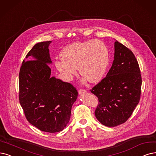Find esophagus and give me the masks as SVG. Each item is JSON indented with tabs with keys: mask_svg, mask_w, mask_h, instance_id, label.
Instances as JSON below:
<instances>
[{
	"mask_svg": "<svg viewBox=\"0 0 156 156\" xmlns=\"http://www.w3.org/2000/svg\"><path fill=\"white\" fill-rule=\"evenodd\" d=\"M86 92H87V90H85V89H80L78 90V93H79V94H82L83 93H85Z\"/></svg>",
	"mask_w": 156,
	"mask_h": 156,
	"instance_id": "1",
	"label": "esophagus"
}]
</instances>
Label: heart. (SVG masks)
<instances>
[{"mask_svg":"<svg viewBox=\"0 0 156 156\" xmlns=\"http://www.w3.org/2000/svg\"><path fill=\"white\" fill-rule=\"evenodd\" d=\"M61 60L56 61V69L67 81H71L76 74V69L90 83L100 81L109 62L108 51L100 40L74 42L63 48L60 53Z\"/></svg>","mask_w":156,"mask_h":156,"instance_id":"heart-1","label":"heart"}]
</instances>
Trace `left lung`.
<instances>
[{
	"label": "left lung",
	"instance_id": "left-lung-1",
	"mask_svg": "<svg viewBox=\"0 0 156 156\" xmlns=\"http://www.w3.org/2000/svg\"><path fill=\"white\" fill-rule=\"evenodd\" d=\"M140 73L133 53L116 40L111 68L106 77L90 90L98 98L94 113L102 125L112 127L130 118L140 100Z\"/></svg>",
	"mask_w": 156,
	"mask_h": 156
}]
</instances>
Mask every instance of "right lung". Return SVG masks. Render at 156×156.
Segmentation results:
<instances>
[{"label":"right lung","mask_w":156,"mask_h":156,"mask_svg":"<svg viewBox=\"0 0 156 156\" xmlns=\"http://www.w3.org/2000/svg\"><path fill=\"white\" fill-rule=\"evenodd\" d=\"M51 42L36 44L26 56L28 61L23 60L19 101L29 122L40 130L55 133L66 127L78 92L71 83L51 76Z\"/></svg>","instance_id":"obj_1"}]
</instances>
